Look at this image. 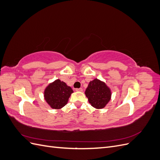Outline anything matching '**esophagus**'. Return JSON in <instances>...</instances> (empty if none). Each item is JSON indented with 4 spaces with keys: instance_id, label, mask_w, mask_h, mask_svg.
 Returning a JSON list of instances; mask_svg holds the SVG:
<instances>
[{
    "instance_id": "obj_1",
    "label": "esophagus",
    "mask_w": 160,
    "mask_h": 160,
    "mask_svg": "<svg viewBox=\"0 0 160 160\" xmlns=\"http://www.w3.org/2000/svg\"><path fill=\"white\" fill-rule=\"evenodd\" d=\"M75 91H83V89H82V88H77V89H75Z\"/></svg>"
}]
</instances>
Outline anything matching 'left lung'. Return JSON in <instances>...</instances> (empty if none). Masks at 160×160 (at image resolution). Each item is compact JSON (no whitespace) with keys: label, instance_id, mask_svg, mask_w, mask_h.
Segmentation results:
<instances>
[{"label":"left lung","instance_id":"1","mask_svg":"<svg viewBox=\"0 0 160 160\" xmlns=\"http://www.w3.org/2000/svg\"><path fill=\"white\" fill-rule=\"evenodd\" d=\"M85 93L91 106L97 109L105 108L109 101L111 95L108 87L98 79L90 81Z\"/></svg>","mask_w":160,"mask_h":160}]
</instances>
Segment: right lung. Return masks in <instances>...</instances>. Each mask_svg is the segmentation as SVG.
Here are the masks:
<instances>
[{"label":"right lung","mask_w":160,"mask_h":160,"mask_svg":"<svg viewBox=\"0 0 160 160\" xmlns=\"http://www.w3.org/2000/svg\"><path fill=\"white\" fill-rule=\"evenodd\" d=\"M73 91L63 81L57 79L47 87L45 90V99L51 108L59 109L67 103Z\"/></svg>","instance_id":"right-lung-1"}]
</instances>
